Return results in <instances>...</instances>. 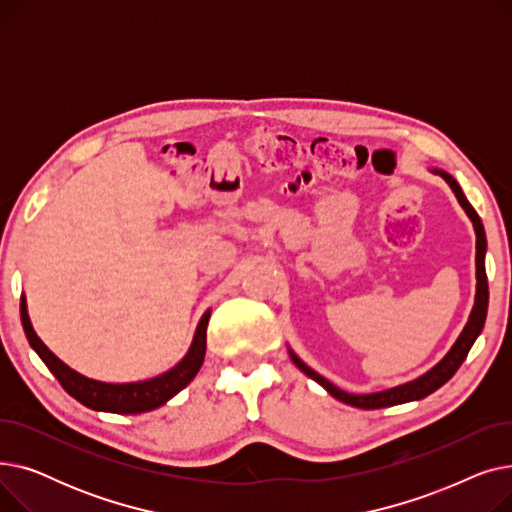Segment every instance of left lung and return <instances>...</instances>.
<instances>
[{"instance_id":"obj_1","label":"left lung","mask_w":512,"mask_h":512,"mask_svg":"<svg viewBox=\"0 0 512 512\" xmlns=\"http://www.w3.org/2000/svg\"><path fill=\"white\" fill-rule=\"evenodd\" d=\"M434 174H440L448 186L452 188L454 197L459 199L461 207L465 209V213L469 215V220L473 222L475 228V278H477V290H475V305L471 309V315L467 319V326L463 328L461 336L456 338V342L452 344L450 351L444 355V359L434 365L429 371H425L423 375H419L417 380H411L407 384H400L382 392H371V394H351L344 392L338 386H334L330 380H326L324 375H319L315 369H311L309 365H305L297 355L292 353V348H288V355L292 359V363L297 365L305 375H309L311 380H315L319 386H324L334 398H338L344 405H351L357 409H384V407H394V405H402V402H411V400H421L425 396H429L432 392H436L440 386H444L452 375L456 373L463 365V361L467 359L473 342L477 340V336L483 330V324H486V315H488V276H486V230H483V224L479 220L477 211L471 207V203L467 201V197L463 195L459 182H456L448 172L434 168Z\"/></svg>"}]
</instances>
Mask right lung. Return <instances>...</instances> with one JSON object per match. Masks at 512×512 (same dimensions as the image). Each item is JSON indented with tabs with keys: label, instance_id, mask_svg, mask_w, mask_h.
I'll use <instances>...</instances> for the list:
<instances>
[{
	"label": "right lung",
	"instance_id": "obj_1",
	"mask_svg": "<svg viewBox=\"0 0 512 512\" xmlns=\"http://www.w3.org/2000/svg\"><path fill=\"white\" fill-rule=\"evenodd\" d=\"M209 315H211V311L203 313L199 326L195 330L191 348H188L184 359L180 363H176L172 369L157 375V378L143 380V382L110 384V382H99V380L87 378V375L74 371L62 359L53 355L33 330L29 311H26L24 294L20 299V319H22L24 334H26V338H29V344L33 346V351L47 365V369L56 375L62 388L72 398H76L80 405H85L93 411L118 413V415H137V413L153 411L161 405H166L172 396H176L182 388H186L193 382V378L199 373L203 359H205Z\"/></svg>",
	"mask_w": 512,
	"mask_h": 512
}]
</instances>
